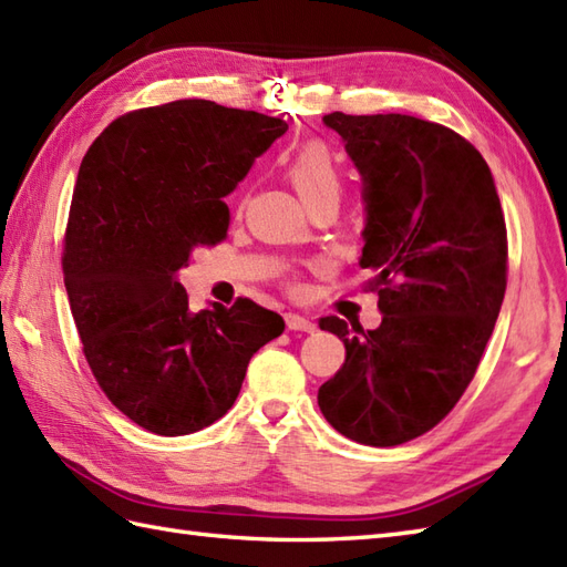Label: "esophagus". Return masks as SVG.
<instances>
[{
    "label": "esophagus",
    "mask_w": 567,
    "mask_h": 567,
    "mask_svg": "<svg viewBox=\"0 0 567 567\" xmlns=\"http://www.w3.org/2000/svg\"><path fill=\"white\" fill-rule=\"evenodd\" d=\"M285 321H287L289 331H305V333H311L313 328H316L311 319H307V316H299V313H287Z\"/></svg>",
    "instance_id": "34e87169"
}]
</instances>
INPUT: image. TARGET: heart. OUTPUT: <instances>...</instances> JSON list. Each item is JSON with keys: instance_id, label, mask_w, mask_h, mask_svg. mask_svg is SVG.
<instances>
[{"instance_id": "obj_1", "label": "heart", "mask_w": 567, "mask_h": 567, "mask_svg": "<svg viewBox=\"0 0 567 567\" xmlns=\"http://www.w3.org/2000/svg\"><path fill=\"white\" fill-rule=\"evenodd\" d=\"M287 176L309 207L326 197H338L343 183L336 154L321 142L305 144L289 162Z\"/></svg>"}]
</instances>
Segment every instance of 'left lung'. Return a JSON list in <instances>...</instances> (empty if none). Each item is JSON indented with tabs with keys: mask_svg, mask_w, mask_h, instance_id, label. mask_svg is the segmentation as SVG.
<instances>
[{
	"mask_svg": "<svg viewBox=\"0 0 567 567\" xmlns=\"http://www.w3.org/2000/svg\"><path fill=\"white\" fill-rule=\"evenodd\" d=\"M364 183L360 266L381 323L326 316L346 362L319 389L323 417L348 440L396 446L425 434L464 396L507 287V229L481 152L413 115L328 113Z\"/></svg>",
	"mask_w": 567,
	"mask_h": 567,
	"instance_id": "obj_1",
	"label": "left lung"
}]
</instances>
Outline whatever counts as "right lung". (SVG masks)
<instances>
[{
  "label": "right lung",
  "mask_w": 567,
  "mask_h": 567,
  "mask_svg": "<svg viewBox=\"0 0 567 567\" xmlns=\"http://www.w3.org/2000/svg\"><path fill=\"white\" fill-rule=\"evenodd\" d=\"M287 123L183 99L125 113L79 166L62 272L84 358L109 401L140 427L181 437L239 396L280 313L239 297L190 311L176 280L195 246L229 229V195Z\"/></svg>",
  "instance_id": "right-lung-1"
}]
</instances>
